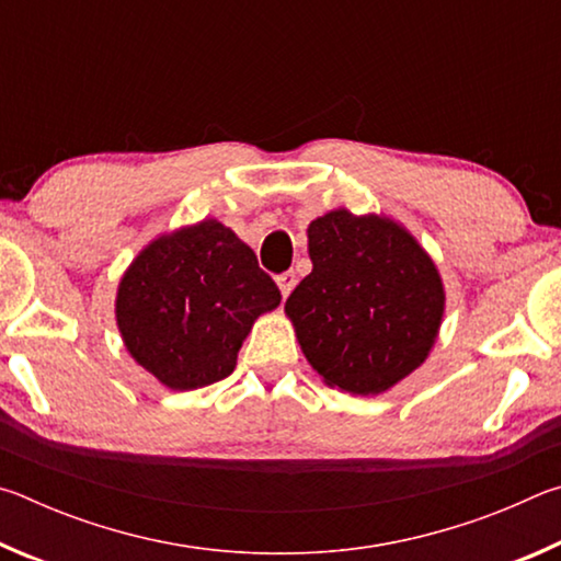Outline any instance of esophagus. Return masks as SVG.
I'll use <instances>...</instances> for the list:
<instances>
[{
    "label": "esophagus",
    "instance_id": "1",
    "mask_svg": "<svg viewBox=\"0 0 561 561\" xmlns=\"http://www.w3.org/2000/svg\"><path fill=\"white\" fill-rule=\"evenodd\" d=\"M277 284H279L282 297L287 299V297H289V291L294 289V284H297V277H294V272H282L279 277H277Z\"/></svg>",
    "mask_w": 561,
    "mask_h": 561
}]
</instances>
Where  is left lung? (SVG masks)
<instances>
[{"label":"left lung","instance_id":"left-lung-1","mask_svg":"<svg viewBox=\"0 0 561 561\" xmlns=\"http://www.w3.org/2000/svg\"><path fill=\"white\" fill-rule=\"evenodd\" d=\"M307 232L314 270L284 304L304 356L329 386L383 393L431 354L445 309L440 274L388 217L334 210Z\"/></svg>","mask_w":561,"mask_h":561}]
</instances>
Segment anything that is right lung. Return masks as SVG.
<instances>
[{
    "label": "right lung",
    "mask_w": 561,
    "mask_h": 561,
    "mask_svg": "<svg viewBox=\"0 0 561 561\" xmlns=\"http://www.w3.org/2000/svg\"><path fill=\"white\" fill-rule=\"evenodd\" d=\"M282 294L230 227L203 220L163 234L123 274L116 321L130 356L173 391L230 376L254 319Z\"/></svg>",
    "instance_id": "obj_1"
}]
</instances>
